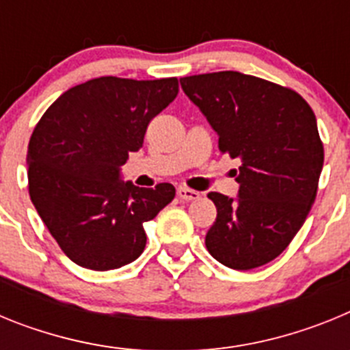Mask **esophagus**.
Instances as JSON below:
<instances>
[{
  "label": "esophagus",
  "mask_w": 350,
  "mask_h": 350,
  "mask_svg": "<svg viewBox=\"0 0 350 350\" xmlns=\"http://www.w3.org/2000/svg\"><path fill=\"white\" fill-rule=\"evenodd\" d=\"M177 194L182 202H194V200H198V198L202 196V193H198V191L194 189H187V187H178Z\"/></svg>",
  "instance_id": "esophagus-1"
}]
</instances>
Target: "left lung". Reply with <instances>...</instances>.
Wrapping results in <instances>:
<instances>
[{"label":"left lung","instance_id":"obj_1","mask_svg":"<svg viewBox=\"0 0 350 350\" xmlns=\"http://www.w3.org/2000/svg\"><path fill=\"white\" fill-rule=\"evenodd\" d=\"M180 85L219 135V150L242 161L234 200L208 193L217 219L206 249L233 270L262 267L286 250L317 194L324 148L314 112L293 89L238 71Z\"/></svg>","mask_w":350,"mask_h":350}]
</instances>
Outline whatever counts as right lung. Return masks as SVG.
Wrapping results in <instances>:
<instances>
[{
	"label": "right lung",
	"mask_w": 350,
	"mask_h": 350,
	"mask_svg": "<svg viewBox=\"0 0 350 350\" xmlns=\"http://www.w3.org/2000/svg\"><path fill=\"white\" fill-rule=\"evenodd\" d=\"M177 94L175 77H100L63 92L36 124L27 147L31 202L79 267L107 271L135 261L147 243L144 224L175 198L172 184L122 182L120 166Z\"/></svg>",
	"instance_id": "obj_1"
}]
</instances>
